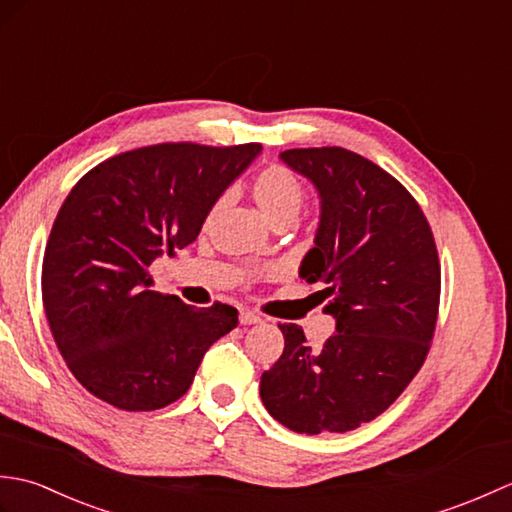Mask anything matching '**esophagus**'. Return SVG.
<instances>
[{
  "instance_id": "1",
  "label": "esophagus",
  "mask_w": 512,
  "mask_h": 512,
  "mask_svg": "<svg viewBox=\"0 0 512 512\" xmlns=\"http://www.w3.org/2000/svg\"><path fill=\"white\" fill-rule=\"evenodd\" d=\"M262 314H257L253 310H242L239 312V323L242 325H255V323H262Z\"/></svg>"
}]
</instances>
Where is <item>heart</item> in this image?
I'll return each mask as SVG.
<instances>
[{
	"label": "heart",
	"instance_id": "heart-1",
	"mask_svg": "<svg viewBox=\"0 0 512 512\" xmlns=\"http://www.w3.org/2000/svg\"><path fill=\"white\" fill-rule=\"evenodd\" d=\"M253 195L270 222H279L284 217L297 220V215L306 200V189L301 180L286 167H268L257 176L253 184Z\"/></svg>",
	"mask_w": 512,
	"mask_h": 512
}]
</instances>
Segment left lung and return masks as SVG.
<instances>
[{"label": "left lung", "mask_w": 512, "mask_h": 512, "mask_svg": "<svg viewBox=\"0 0 512 512\" xmlns=\"http://www.w3.org/2000/svg\"><path fill=\"white\" fill-rule=\"evenodd\" d=\"M281 162L308 178L321 215L299 266L323 284L334 334L312 350L295 323H279L284 354L259 396L290 431L345 433L380 416L418 374L436 330L438 250L418 202L372 160L343 147L288 149Z\"/></svg>", "instance_id": "obj_1"}]
</instances>
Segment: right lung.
I'll use <instances>...</instances> for the list:
<instances>
[{"mask_svg": "<svg viewBox=\"0 0 512 512\" xmlns=\"http://www.w3.org/2000/svg\"><path fill=\"white\" fill-rule=\"evenodd\" d=\"M262 145L165 143L125 151L74 184L43 255V308L79 383L125 411L187 394L206 350L237 328L224 303L151 290L149 266L195 242L220 195Z\"/></svg>", "mask_w": 512, "mask_h": 512, "instance_id": "obj_1", "label": "right lung"}]
</instances>
